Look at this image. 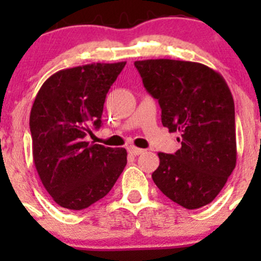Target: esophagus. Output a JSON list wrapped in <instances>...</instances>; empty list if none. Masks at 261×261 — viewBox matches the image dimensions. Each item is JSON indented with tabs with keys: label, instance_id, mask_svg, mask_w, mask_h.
Wrapping results in <instances>:
<instances>
[{
	"label": "esophagus",
	"instance_id": "1",
	"mask_svg": "<svg viewBox=\"0 0 261 261\" xmlns=\"http://www.w3.org/2000/svg\"><path fill=\"white\" fill-rule=\"evenodd\" d=\"M127 151H128V154H131V155H139V154H141V152H144V150L140 149V147L130 146V147H127Z\"/></svg>",
	"mask_w": 261,
	"mask_h": 261
}]
</instances>
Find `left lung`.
I'll use <instances>...</instances> for the list:
<instances>
[{
  "mask_svg": "<svg viewBox=\"0 0 261 261\" xmlns=\"http://www.w3.org/2000/svg\"><path fill=\"white\" fill-rule=\"evenodd\" d=\"M144 87L162 109L163 126L179 133L181 147L159 152L151 174L158 188L187 210L211 203L236 165L235 105L222 75L201 63L135 62Z\"/></svg>",
  "mask_w": 261,
  "mask_h": 261,
  "instance_id": "left-lung-1",
  "label": "left lung"
}]
</instances>
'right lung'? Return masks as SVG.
Here are the masks:
<instances>
[{
  "label": "right lung",
  "mask_w": 261,
  "mask_h": 261,
  "mask_svg": "<svg viewBox=\"0 0 261 261\" xmlns=\"http://www.w3.org/2000/svg\"><path fill=\"white\" fill-rule=\"evenodd\" d=\"M126 62L63 69L44 82L30 112L33 158L54 202L84 210L103 198L127 163L123 147L89 144L102 123L105 99Z\"/></svg>",
  "instance_id": "1"
}]
</instances>
